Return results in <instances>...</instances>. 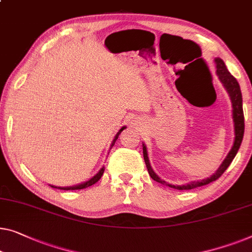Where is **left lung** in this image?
<instances>
[{"label":"left lung","instance_id":"8db88e82","mask_svg":"<svg viewBox=\"0 0 252 252\" xmlns=\"http://www.w3.org/2000/svg\"><path fill=\"white\" fill-rule=\"evenodd\" d=\"M215 64H216V74L220 78V83L223 84L225 87L226 92L228 93L229 99H231L232 103V118H233V126H234V142H233L232 149L226 156V158L223 160V162L220 163V166L218 167V169L215 171V173L211 175L210 177L203 178L201 181H193L189 182V183L185 185H173L169 183H166L165 181L161 180L158 175H157L155 171H153L152 167L150 165V160H149L148 157V149L147 145H145L143 142H142V147H143V157L145 165H147V168L149 174L152 180H155L158 183L165 184L167 187L176 189H192L199 187H202V185H207L211 183V182L216 181L217 178L221 176V174L227 169V167L231 165V162L234 159V157L238 153L240 145L242 143V138L244 134V116H243V108H242V93L241 89H240V85L236 79L231 75V72L227 70L224 61L220 59V58H215Z\"/></svg>","mask_w":252,"mask_h":252}]
</instances>
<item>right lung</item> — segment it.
I'll list each match as a JSON object with an SVG mask.
<instances>
[{
    "mask_svg": "<svg viewBox=\"0 0 252 252\" xmlns=\"http://www.w3.org/2000/svg\"><path fill=\"white\" fill-rule=\"evenodd\" d=\"M126 128V126H123L122 128H120L119 130H118V133L116 134V136H115V138H114V141H112V143H111V145H110V149L114 147V144H115V142H116V140H117L118 138V136H119V134L123 132L124 129ZM103 173H104V166L102 167V168L97 171V173L94 175L93 177H91L89 181H86V182H83V183H81V184H77V185H72V187H54V185H50V187H52V188H54V189H64V191H68V189H85V188H89V187H91V185H93V184H95L97 181L100 180L101 178V176L102 175H103Z\"/></svg>",
    "mask_w": 252,
    "mask_h": 252,
    "instance_id": "add662e5",
    "label": "right lung"
}]
</instances>
